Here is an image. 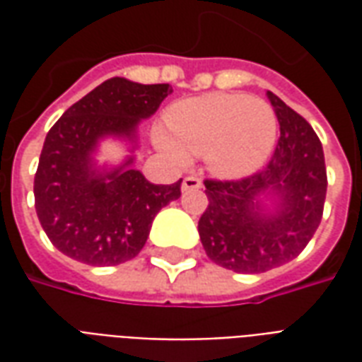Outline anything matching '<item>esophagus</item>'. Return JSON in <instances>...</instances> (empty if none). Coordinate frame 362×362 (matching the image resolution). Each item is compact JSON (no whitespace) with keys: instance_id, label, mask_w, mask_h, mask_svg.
Here are the masks:
<instances>
[{"instance_id":"1","label":"esophagus","mask_w":362,"mask_h":362,"mask_svg":"<svg viewBox=\"0 0 362 362\" xmlns=\"http://www.w3.org/2000/svg\"><path fill=\"white\" fill-rule=\"evenodd\" d=\"M202 188V180L199 178H194V176H186L182 180V192H192V189Z\"/></svg>"}]
</instances>
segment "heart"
<instances>
[{
    "label": "heart",
    "mask_w": 362,
    "mask_h": 362,
    "mask_svg": "<svg viewBox=\"0 0 362 362\" xmlns=\"http://www.w3.org/2000/svg\"><path fill=\"white\" fill-rule=\"evenodd\" d=\"M168 132H155L157 149L176 165L205 157L215 176L238 180L266 165L277 139V116L250 95L211 93L174 104Z\"/></svg>",
    "instance_id": "1"
}]
</instances>
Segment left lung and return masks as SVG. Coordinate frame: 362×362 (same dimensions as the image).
<instances>
[{
	"label": "left lung",
	"mask_w": 362,
	"mask_h": 362,
	"mask_svg": "<svg viewBox=\"0 0 362 362\" xmlns=\"http://www.w3.org/2000/svg\"><path fill=\"white\" fill-rule=\"evenodd\" d=\"M266 95L281 129L269 165L238 182L205 180L209 205L197 223L207 258L236 273H262L295 259L316 233L326 199L318 135L279 96Z\"/></svg>",
	"instance_id": "8db88e82"
}]
</instances>
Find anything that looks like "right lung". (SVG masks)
Here are the masks:
<instances>
[{"mask_svg":"<svg viewBox=\"0 0 362 362\" xmlns=\"http://www.w3.org/2000/svg\"><path fill=\"white\" fill-rule=\"evenodd\" d=\"M170 93V85L112 77L67 108L48 132L35 205L44 233L62 254L89 266L124 264L141 252L155 215L180 197L182 180L151 184L134 168L137 127ZM106 139L127 147L119 163H98Z\"/></svg>","mask_w":362,"mask_h":362,"instance_id":"add662e5","label":"right lung"}]
</instances>
